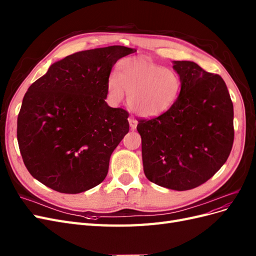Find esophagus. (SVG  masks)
Returning a JSON list of instances; mask_svg holds the SVG:
<instances>
[{"label": "esophagus", "instance_id": "34e87169", "mask_svg": "<svg viewBox=\"0 0 256 256\" xmlns=\"http://www.w3.org/2000/svg\"><path fill=\"white\" fill-rule=\"evenodd\" d=\"M128 120H129L130 128L132 129V130H134L136 128V125H138V120L134 118H132V116H130V118H128Z\"/></svg>", "mask_w": 256, "mask_h": 256}]
</instances>
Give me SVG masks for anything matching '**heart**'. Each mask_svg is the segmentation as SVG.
Wrapping results in <instances>:
<instances>
[{"instance_id":"heart-1","label":"heart","mask_w":256,"mask_h":256,"mask_svg":"<svg viewBox=\"0 0 256 256\" xmlns=\"http://www.w3.org/2000/svg\"><path fill=\"white\" fill-rule=\"evenodd\" d=\"M180 86V78L175 72L145 58L122 60L116 76H111L108 82L114 102L122 100L125 90L130 109L146 118L166 112L174 104Z\"/></svg>"}]
</instances>
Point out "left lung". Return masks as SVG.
<instances>
[{"label": "left lung", "mask_w": 256, "mask_h": 256, "mask_svg": "<svg viewBox=\"0 0 256 256\" xmlns=\"http://www.w3.org/2000/svg\"><path fill=\"white\" fill-rule=\"evenodd\" d=\"M180 96L168 110L140 118L144 173L177 191L206 182L226 164L234 142V109L226 84L189 60H175Z\"/></svg>", "instance_id": "left-lung-1"}]
</instances>
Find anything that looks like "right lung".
<instances>
[{
	"label": "right lung",
	"instance_id": "1",
	"mask_svg": "<svg viewBox=\"0 0 256 256\" xmlns=\"http://www.w3.org/2000/svg\"><path fill=\"white\" fill-rule=\"evenodd\" d=\"M134 50L111 46L54 63L23 97L17 138L38 182L76 194L106 178L111 154L129 131V113L104 102L113 65Z\"/></svg>",
	"mask_w": 256,
	"mask_h": 256
}]
</instances>
